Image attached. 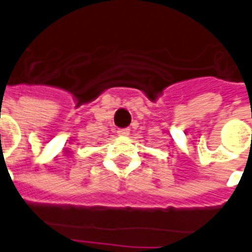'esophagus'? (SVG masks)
I'll return each mask as SVG.
<instances>
[{"label": "esophagus", "instance_id": "34e87169", "mask_svg": "<svg viewBox=\"0 0 252 252\" xmlns=\"http://www.w3.org/2000/svg\"><path fill=\"white\" fill-rule=\"evenodd\" d=\"M117 133H119L120 136H128L129 135V129H119Z\"/></svg>", "mask_w": 252, "mask_h": 252}]
</instances>
